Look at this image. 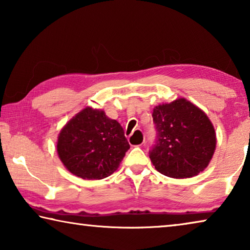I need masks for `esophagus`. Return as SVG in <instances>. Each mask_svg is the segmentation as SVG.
I'll list each match as a JSON object with an SVG mask.
<instances>
[{"label": "esophagus", "instance_id": "obj_1", "mask_svg": "<svg viewBox=\"0 0 250 250\" xmlns=\"http://www.w3.org/2000/svg\"><path fill=\"white\" fill-rule=\"evenodd\" d=\"M135 131H138V134H139V137L135 139L134 140V142H133V145L134 146H141L143 142H145V135H143V133L141 132L140 130H135ZM129 141H132V138H129Z\"/></svg>", "mask_w": 250, "mask_h": 250}]
</instances>
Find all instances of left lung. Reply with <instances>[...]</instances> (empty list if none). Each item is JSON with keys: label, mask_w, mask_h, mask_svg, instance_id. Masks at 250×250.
<instances>
[{"label": "left lung", "mask_w": 250, "mask_h": 250, "mask_svg": "<svg viewBox=\"0 0 250 250\" xmlns=\"http://www.w3.org/2000/svg\"><path fill=\"white\" fill-rule=\"evenodd\" d=\"M152 117L158 133L150 159L156 170L174 179L204 171L216 147V133L206 113L179 98L156 105Z\"/></svg>", "instance_id": "8db88e82"}]
</instances>
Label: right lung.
I'll list each match as a JSON object with an SVG mask.
<instances>
[{
  "mask_svg": "<svg viewBox=\"0 0 250 250\" xmlns=\"http://www.w3.org/2000/svg\"><path fill=\"white\" fill-rule=\"evenodd\" d=\"M130 149L122 126L104 110L86 107L67 122L57 140V153L65 167L83 180L108 177Z\"/></svg>",
  "mask_w": 250,
  "mask_h": 250,
  "instance_id": "right-lung-1",
  "label": "right lung"
}]
</instances>
